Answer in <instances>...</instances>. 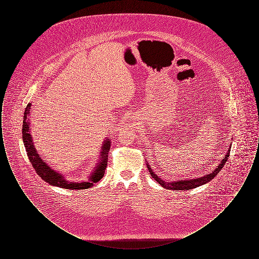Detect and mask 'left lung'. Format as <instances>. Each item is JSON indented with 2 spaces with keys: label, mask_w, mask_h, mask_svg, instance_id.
Masks as SVG:
<instances>
[{
  "label": "left lung",
  "mask_w": 259,
  "mask_h": 259,
  "mask_svg": "<svg viewBox=\"0 0 259 259\" xmlns=\"http://www.w3.org/2000/svg\"><path fill=\"white\" fill-rule=\"evenodd\" d=\"M230 148L231 147H229L228 148V151L226 152V155L225 157L221 161V163L219 164V166L212 171V172H209L208 175H205L204 177H201V178H197V179H190V180H181V181H174V182H165L161 179L160 177H158L155 172L152 171L151 167L149 166L148 162H147V167H148V172L151 175V177L159 184V185L164 187V188H167V189H172V190H187V189H191V188H195L198 187L200 185H206L207 183L210 182L219 172L222 170L224 166V164L226 163V161L229 157V153H230Z\"/></svg>",
  "instance_id": "8db88e82"
}]
</instances>
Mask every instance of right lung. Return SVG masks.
I'll use <instances>...</instances> for the list:
<instances>
[{"label": "right lung", "instance_id": "right-lung-1", "mask_svg": "<svg viewBox=\"0 0 259 259\" xmlns=\"http://www.w3.org/2000/svg\"><path fill=\"white\" fill-rule=\"evenodd\" d=\"M32 104L29 103L26 107L23 116V125H22V140L24 143L26 152L29 157L33 168L37 172V175L48 184L53 186H58L65 189H87L92 187L94 184L98 183L99 181L104 177L105 170L108 164V155L111 148V140L107 139L103 142L98 160L96 163V167H94L93 171L90 174L87 182H70L65 179L61 172L53 170L50 165L42 159V157L38 154L37 148L35 147L33 137L31 135L30 128V111Z\"/></svg>", "mask_w": 259, "mask_h": 259}]
</instances>
